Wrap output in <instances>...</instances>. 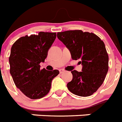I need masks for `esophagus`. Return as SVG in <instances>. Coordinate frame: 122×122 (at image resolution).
Returning <instances> with one entry per match:
<instances>
[{
	"label": "esophagus",
	"instance_id": "1",
	"mask_svg": "<svg viewBox=\"0 0 122 122\" xmlns=\"http://www.w3.org/2000/svg\"><path fill=\"white\" fill-rule=\"evenodd\" d=\"M64 72H65V71H64V69H60V70H59V72H60V74H62V73H64Z\"/></svg>",
	"mask_w": 122,
	"mask_h": 122
}]
</instances>
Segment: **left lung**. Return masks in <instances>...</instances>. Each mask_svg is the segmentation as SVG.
<instances>
[{
    "mask_svg": "<svg viewBox=\"0 0 122 122\" xmlns=\"http://www.w3.org/2000/svg\"><path fill=\"white\" fill-rule=\"evenodd\" d=\"M57 38L71 52L73 60H79L81 72L72 71L67 88L82 97L92 95L102 85L108 71V55L105 43L95 34L81 30L57 33Z\"/></svg>",
    "mask_w": 122,
    "mask_h": 122,
    "instance_id": "8db88e82",
    "label": "left lung"
}]
</instances>
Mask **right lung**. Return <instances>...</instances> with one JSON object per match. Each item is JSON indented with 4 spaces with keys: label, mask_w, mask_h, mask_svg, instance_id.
Masks as SVG:
<instances>
[{
    "label": "right lung",
    "mask_w": 122,
    "mask_h": 122,
    "mask_svg": "<svg viewBox=\"0 0 122 122\" xmlns=\"http://www.w3.org/2000/svg\"><path fill=\"white\" fill-rule=\"evenodd\" d=\"M56 33L40 32L38 35H26L13 44L9 58L10 73L16 87L29 98L44 97L51 88L58 70H41L48 51L56 38Z\"/></svg>",
    "instance_id": "add662e5"
}]
</instances>
